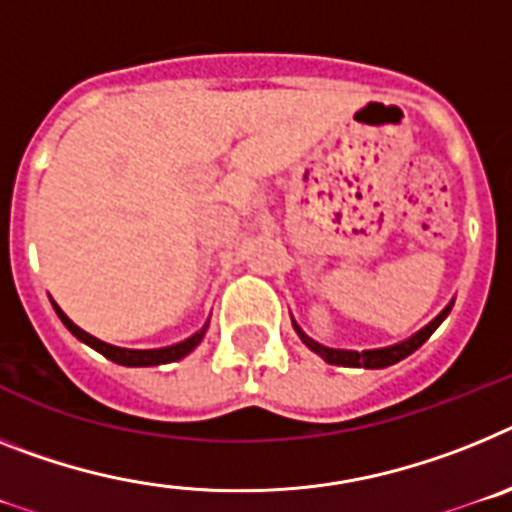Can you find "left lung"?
<instances>
[{
  "mask_svg": "<svg viewBox=\"0 0 512 512\" xmlns=\"http://www.w3.org/2000/svg\"><path fill=\"white\" fill-rule=\"evenodd\" d=\"M453 304H448L446 309L438 314V317L433 319V322L428 324V327H422L417 335H412L410 340L399 342V345H391V348H381V350H363V353H355V350H335V348H324V345H319V342H314L311 337H306L304 332L296 327V332L301 335V340L309 345L311 350L317 355H322L324 361L332 363V366H350V368H386V366H394V363H399L402 358H407V355L415 353L417 348H420L422 342L428 340L430 335H433L435 330H438V324L443 322V319L448 317V311H451Z\"/></svg>",
  "mask_w": 512,
  "mask_h": 512,
  "instance_id": "obj_1",
  "label": "left lung"
}]
</instances>
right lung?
<instances>
[{
  "label": "right lung",
  "mask_w": 512,
  "mask_h": 512,
  "mask_svg": "<svg viewBox=\"0 0 512 512\" xmlns=\"http://www.w3.org/2000/svg\"><path fill=\"white\" fill-rule=\"evenodd\" d=\"M53 309H56V314H59L61 322L66 324V330L71 332L74 337H79L82 342H87L90 348H95L97 353H102L105 358H110L113 363H118V366H162V363H172V361H180V358H185V355L190 353V350L198 345V342L203 340V335H206V327H203L201 332H195L193 337H188L185 342H177V345H172V348H159V350H126V348H115V345H108V342L97 340V337L87 335L84 330H79L77 324L71 322L69 317H66L64 311L59 309V306L53 304Z\"/></svg>",
  "instance_id": "1"
}]
</instances>
